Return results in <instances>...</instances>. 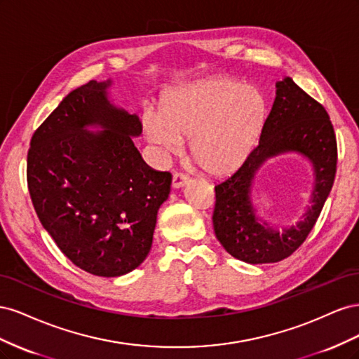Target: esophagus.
Segmentation results:
<instances>
[{
  "mask_svg": "<svg viewBox=\"0 0 359 359\" xmlns=\"http://www.w3.org/2000/svg\"><path fill=\"white\" fill-rule=\"evenodd\" d=\"M187 182H189L187 175H184V173H181V172L173 173V177H172V187L173 189H180L182 186H186Z\"/></svg>",
  "mask_w": 359,
  "mask_h": 359,
  "instance_id": "esophagus-1",
  "label": "esophagus"
}]
</instances>
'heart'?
<instances>
[{
    "label": "heart",
    "mask_w": 359,
    "mask_h": 359,
    "mask_svg": "<svg viewBox=\"0 0 359 359\" xmlns=\"http://www.w3.org/2000/svg\"><path fill=\"white\" fill-rule=\"evenodd\" d=\"M266 106L259 91L231 79L198 82L170 94L161 115L145 114L144 130L169 156L190 141V156L210 175L240 168L262 133Z\"/></svg>",
    "instance_id": "b5f03b06"
}]
</instances>
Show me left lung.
<instances>
[{
  "label": "left lung",
  "instance_id": "left-lung-1",
  "mask_svg": "<svg viewBox=\"0 0 359 359\" xmlns=\"http://www.w3.org/2000/svg\"><path fill=\"white\" fill-rule=\"evenodd\" d=\"M298 150L315 166L313 205L304 220L283 233L260 225L249 202L257 169L269 156ZM337 172V139L330 115L290 78L277 82V95L260 133L259 145L243 165L215 189L212 224L217 240L233 257L247 264L280 262L307 240L332 189Z\"/></svg>",
  "mask_w": 359,
  "mask_h": 359
}]
</instances>
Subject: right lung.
<instances>
[{
  "label": "right lung",
  "instance_id": "add662e5",
  "mask_svg": "<svg viewBox=\"0 0 359 359\" xmlns=\"http://www.w3.org/2000/svg\"><path fill=\"white\" fill-rule=\"evenodd\" d=\"M111 81L73 90L31 137L27 182L39 220L69 260L100 277L124 276L148 256L172 175L145 166L130 136L136 115L106 99ZM107 130L91 134L86 125Z\"/></svg>",
  "mask_w": 359,
  "mask_h": 359
}]
</instances>
